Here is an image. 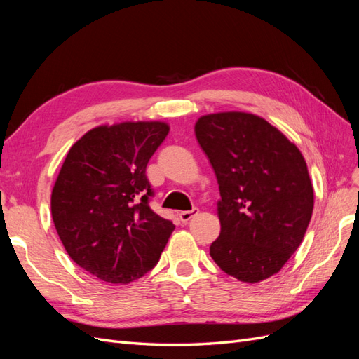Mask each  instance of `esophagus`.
Listing matches in <instances>:
<instances>
[{
	"mask_svg": "<svg viewBox=\"0 0 359 359\" xmlns=\"http://www.w3.org/2000/svg\"><path fill=\"white\" fill-rule=\"evenodd\" d=\"M196 214H199V210H198V208H193V210H190V211H181V212H180V220H181V223H187V222H190Z\"/></svg>",
	"mask_w": 359,
	"mask_h": 359,
	"instance_id": "esophagus-1",
	"label": "esophagus"
}]
</instances>
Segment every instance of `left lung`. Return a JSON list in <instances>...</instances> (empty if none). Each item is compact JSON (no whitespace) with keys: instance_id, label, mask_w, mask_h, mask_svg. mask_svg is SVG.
Wrapping results in <instances>:
<instances>
[{"instance_id":"8db88e82","label":"left lung","mask_w":359,"mask_h":359,"mask_svg":"<svg viewBox=\"0 0 359 359\" xmlns=\"http://www.w3.org/2000/svg\"><path fill=\"white\" fill-rule=\"evenodd\" d=\"M194 135L220 189V236L210 255L227 276L257 283L297 252L314 194L297 145L264 118L244 112L205 115Z\"/></svg>"}]
</instances>
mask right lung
<instances>
[{
    "label": "right lung",
    "instance_id": "obj_1",
    "mask_svg": "<svg viewBox=\"0 0 359 359\" xmlns=\"http://www.w3.org/2000/svg\"><path fill=\"white\" fill-rule=\"evenodd\" d=\"M165 123H121L90 130L62 163L50 210L76 265L106 283L127 285L153 269L175 226L149 206V158Z\"/></svg>",
    "mask_w": 359,
    "mask_h": 359
}]
</instances>
